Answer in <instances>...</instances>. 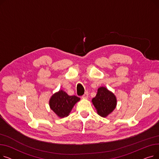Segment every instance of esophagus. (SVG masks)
<instances>
[{
  "label": "esophagus",
  "instance_id": "34e87169",
  "mask_svg": "<svg viewBox=\"0 0 159 159\" xmlns=\"http://www.w3.org/2000/svg\"><path fill=\"white\" fill-rule=\"evenodd\" d=\"M88 95H89V94H88V91H86V92L82 95V98H88Z\"/></svg>",
  "mask_w": 159,
  "mask_h": 159
}]
</instances>
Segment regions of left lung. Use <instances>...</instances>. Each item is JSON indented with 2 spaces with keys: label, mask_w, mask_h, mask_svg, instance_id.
Returning a JSON list of instances; mask_svg holds the SVG:
<instances>
[{
  "label": "left lung",
  "mask_w": 159,
  "mask_h": 159,
  "mask_svg": "<svg viewBox=\"0 0 159 159\" xmlns=\"http://www.w3.org/2000/svg\"><path fill=\"white\" fill-rule=\"evenodd\" d=\"M98 114L106 117L110 114L116 105V98L115 95L105 87L98 89L96 96L92 99Z\"/></svg>",
  "instance_id": "1"
}]
</instances>
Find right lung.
<instances>
[{"instance_id":"1","label":"right lung","mask_w":159,"mask_h":159,"mask_svg":"<svg viewBox=\"0 0 159 159\" xmlns=\"http://www.w3.org/2000/svg\"><path fill=\"white\" fill-rule=\"evenodd\" d=\"M80 101V98L70 96L65 91L60 90L52 95L49 100L50 108L61 118L68 116L74 105Z\"/></svg>"}]
</instances>
